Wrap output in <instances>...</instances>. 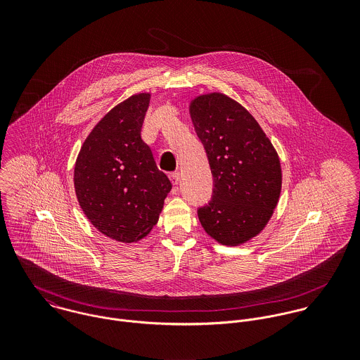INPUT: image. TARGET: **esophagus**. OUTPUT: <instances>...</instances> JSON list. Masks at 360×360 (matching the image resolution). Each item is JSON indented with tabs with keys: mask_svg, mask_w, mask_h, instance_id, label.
Listing matches in <instances>:
<instances>
[{
	"mask_svg": "<svg viewBox=\"0 0 360 360\" xmlns=\"http://www.w3.org/2000/svg\"><path fill=\"white\" fill-rule=\"evenodd\" d=\"M169 179H170L172 184H173V186H176V184L179 183V180H180V174H179L177 172H174V173H170V174H169Z\"/></svg>",
	"mask_w": 360,
	"mask_h": 360,
	"instance_id": "34e87169",
	"label": "esophagus"
}]
</instances>
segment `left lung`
Returning a JSON list of instances; mask_svg holds the SVG:
<instances>
[{"label": "left lung", "mask_w": 360, "mask_h": 360, "mask_svg": "<svg viewBox=\"0 0 360 360\" xmlns=\"http://www.w3.org/2000/svg\"><path fill=\"white\" fill-rule=\"evenodd\" d=\"M214 181L212 201L198 209L207 236L227 247L248 243L266 227L281 194V163L257 119L223 93L190 103Z\"/></svg>", "instance_id": "8db88e82"}]
</instances>
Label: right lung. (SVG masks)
Instances as JSON below:
<instances>
[{
	"label": "right lung",
	"mask_w": 360,
	"mask_h": 360,
	"mask_svg": "<svg viewBox=\"0 0 360 360\" xmlns=\"http://www.w3.org/2000/svg\"><path fill=\"white\" fill-rule=\"evenodd\" d=\"M150 93L113 106L84 140L75 163V191L89 221L110 240L131 244L147 237L172 190L141 140Z\"/></svg>",
	"instance_id": "add662e5"
}]
</instances>
